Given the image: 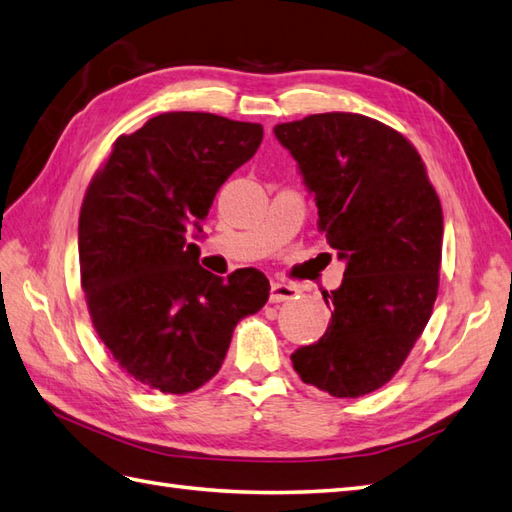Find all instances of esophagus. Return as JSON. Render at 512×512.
<instances>
[{
	"mask_svg": "<svg viewBox=\"0 0 512 512\" xmlns=\"http://www.w3.org/2000/svg\"><path fill=\"white\" fill-rule=\"evenodd\" d=\"M299 294L296 285L290 283H272L270 285V301L272 303H281V301H290L294 296Z\"/></svg>",
	"mask_w": 512,
	"mask_h": 512,
	"instance_id": "obj_1",
	"label": "esophagus"
}]
</instances>
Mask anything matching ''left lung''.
Instances as JSON below:
<instances>
[{
  "mask_svg": "<svg viewBox=\"0 0 512 512\" xmlns=\"http://www.w3.org/2000/svg\"><path fill=\"white\" fill-rule=\"evenodd\" d=\"M316 200L318 231L347 261L325 336L292 353L305 384L355 399L388 384L438 294L443 209L410 141L358 113L277 124Z\"/></svg>",
  "mask_w": 512,
  "mask_h": 512,
  "instance_id": "left-lung-1",
  "label": "left lung"
}]
</instances>
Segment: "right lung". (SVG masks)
<instances>
[{
  "mask_svg": "<svg viewBox=\"0 0 512 512\" xmlns=\"http://www.w3.org/2000/svg\"><path fill=\"white\" fill-rule=\"evenodd\" d=\"M261 139V124L161 113L117 137L91 178L78 220L80 283L104 347L139 384L165 395L207 384L235 325L268 301L264 272L222 279L187 242Z\"/></svg>",
  "mask_w": 512,
  "mask_h": 512,
  "instance_id": "add662e5",
  "label": "right lung"
}]
</instances>
